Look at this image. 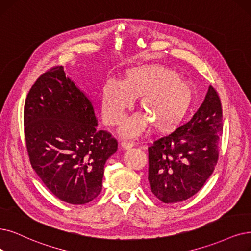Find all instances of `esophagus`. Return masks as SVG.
<instances>
[{"label":"esophagus","instance_id":"esophagus-1","mask_svg":"<svg viewBox=\"0 0 251 251\" xmlns=\"http://www.w3.org/2000/svg\"><path fill=\"white\" fill-rule=\"evenodd\" d=\"M134 142H129V141H125V142H122V147L124 148V149H129V148H132V147H134Z\"/></svg>","mask_w":251,"mask_h":251}]
</instances>
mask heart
<instances>
[{"instance_id":"b5f03b06","label":"heart","mask_w":251,"mask_h":251,"mask_svg":"<svg viewBox=\"0 0 251 251\" xmlns=\"http://www.w3.org/2000/svg\"><path fill=\"white\" fill-rule=\"evenodd\" d=\"M196 92L188 80L178 77L172 69L146 65L129 69L124 81L109 78L101 89V108L104 122L118 126L126 110L140 98L142 114L131 118L122 134L133 137L143 133L149 126L158 134H169L180 126L194 104Z\"/></svg>"}]
</instances>
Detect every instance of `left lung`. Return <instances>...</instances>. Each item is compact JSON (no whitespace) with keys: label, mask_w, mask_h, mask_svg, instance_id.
<instances>
[{"label":"left lung","mask_w":251,"mask_h":251,"mask_svg":"<svg viewBox=\"0 0 251 251\" xmlns=\"http://www.w3.org/2000/svg\"><path fill=\"white\" fill-rule=\"evenodd\" d=\"M223 109L211 85L188 123L148 147V180L152 194L166 204L196 195L214 171L223 134Z\"/></svg>","instance_id":"left-lung-1"}]
</instances>
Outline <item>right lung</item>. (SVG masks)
Listing matches in <instances>:
<instances>
[{"mask_svg": "<svg viewBox=\"0 0 251 251\" xmlns=\"http://www.w3.org/2000/svg\"><path fill=\"white\" fill-rule=\"evenodd\" d=\"M29 162L46 187L62 201L83 205L102 190L106 160L116 139L98 131L93 103L62 66L40 76L25 104Z\"/></svg>", "mask_w": 251, "mask_h": 251, "instance_id": "add662e5", "label": "right lung"}]
</instances>
